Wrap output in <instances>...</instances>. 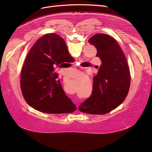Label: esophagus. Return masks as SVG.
<instances>
[{"label": "esophagus", "mask_w": 152, "mask_h": 152, "mask_svg": "<svg viewBox=\"0 0 152 152\" xmlns=\"http://www.w3.org/2000/svg\"><path fill=\"white\" fill-rule=\"evenodd\" d=\"M76 107H77V109H78V105H76Z\"/></svg>", "instance_id": "34e87169"}]
</instances>
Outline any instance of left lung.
Listing matches in <instances>:
<instances>
[{"mask_svg":"<svg viewBox=\"0 0 152 152\" xmlns=\"http://www.w3.org/2000/svg\"><path fill=\"white\" fill-rule=\"evenodd\" d=\"M89 42L97 49L102 61L94 77L91 97L82 103L79 110L91 115H104L117 108L128 94L130 71L125 55L116 40L105 34H97Z\"/></svg>","mask_w":152,"mask_h":152,"instance_id":"left-lung-1","label":"left lung"}]
</instances>
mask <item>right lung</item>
Segmentation results:
<instances>
[{
  "label": "right lung",
  "instance_id": "right-lung-1",
  "mask_svg": "<svg viewBox=\"0 0 152 152\" xmlns=\"http://www.w3.org/2000/svg\"><path fill=\"white\" fill-rule=\"evenodd\" d=\"M69 58L66 42L59 35L49 33L37 40L24 62L20 77L21 92L29 106L49 114L77 110L53 73L56 66Z\"/></svg>",
  "mask_w": 152,
  "mask_h": 152
}]
</instances>
